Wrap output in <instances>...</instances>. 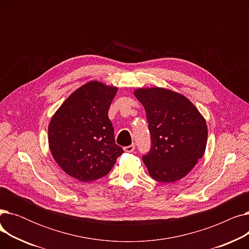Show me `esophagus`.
Returning <instances> with one entry per match:
<instances>
[{"label":"esophagus","instance_id":"esophagus-1","mask_svg":"<svg viewBox=\"0 0 249 249\" xmlns=\"http://www.w3.org/2000/svg\"><path fill=\"white\" fill-rule=\"evenodd\" d=\"M134 149H135V144H131V145L124 147V150H125L126 152H133Z\"/></svg>","mask_w":249,"mask_h":249}]
</instances>
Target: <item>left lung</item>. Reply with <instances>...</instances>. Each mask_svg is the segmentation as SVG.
I'll list each match as a JSON object with an SVG mask.
<instances>
[{
	"label": "left lung",
	"mask_w": 249,
	"mask_h": 249,
	"mask_svg": "<svg viewBox=\"0 0 249 249\" xmlns=\"http://www.w3.org/2000/svg\"><path fill=\"white\" fill-rule=\"evenodd\" d=\"M146 112L151 148L142 156L150 177L174 182L186 177L205 153L208 128L195 105L163 88L134 90Z\"/></svg>",
	"instance_id": "8db88e82"
}]
</instances>
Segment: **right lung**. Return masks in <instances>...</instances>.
<instances>
[{"label": "right lung", "mask_w": 249, "mask_h": 249, "mask_svg": "<svg viewBox=\"0 0 249 249\" xmlns=\"http://www.w3.org/2000/svg\"><path fill=\"white\" fill-rule=\"evenodd\" d=\"M118 89L90 81L65 100L48 126L50 152L62 171L80 181L103 178L124 150L108 117Z\"/></svg>", "instance_id": "add662e5"}]
</instances>
